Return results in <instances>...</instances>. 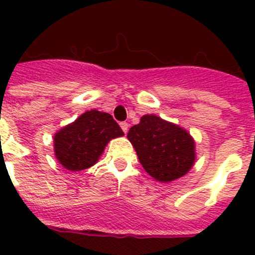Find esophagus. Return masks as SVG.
Masks as SVG:
<instances>
[{"mask_svg":"<svg viewBox=\"0 0 255 255\" xmlns=\"http://www.w3.org/2000/svg\"><path fill=\"white\" fill-rule=\"evenodd\" d=\"M121 128H122V130L125 133L128 132V123L127 122H122L121 123Z\"/></svg>","mask_w":255,"mask_h":255,"instance_id":"34e87169","label":"esophagus"}]
</instances>
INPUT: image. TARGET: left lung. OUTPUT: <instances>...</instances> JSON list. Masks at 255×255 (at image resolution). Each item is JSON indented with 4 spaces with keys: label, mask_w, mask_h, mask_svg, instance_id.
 Segmentation results:
<instances>
[{
    "label": "left lung",
    "mask_w": 255,
    "mask_h": 255,
    "mask_svg": "<svg viewBox=\"0 0 255 255\" xmlns=\"http://www.w3.org/2000/svg\"><path fill=\"white\" fill-rule=\"evenodd\" d=\"M144 170L160 182H170L189 173L194 165L195 142L184 128L144 115L127 134Z\"/></svg>",
    "instance_id": "left-lung-1"
}]
</instances>
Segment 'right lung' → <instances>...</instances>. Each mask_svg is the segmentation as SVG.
I'll return each mask as SVG.
<instances>
[{"instance_id":"obj_1","label":"right lung","mask_w":255,"mask_h":255,"mask_svg":"<svg viewBox=\"0 0 255 255\" xmlns=\"http://www.w3.org/2000/svg\"><path fill=\"white\" fill-rule=\"evenodd\" d=\"M125 135L110 113L91 110L54 135V153L59 163L71 171L95 165L113 138Z\"/></svg>"}]
</instances>
